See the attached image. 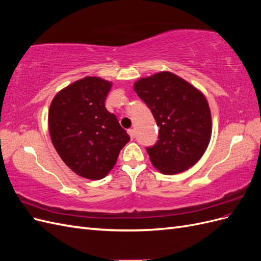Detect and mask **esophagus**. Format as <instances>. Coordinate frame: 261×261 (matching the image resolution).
<instances>
[{
    "label": "esophagus",
    "instance_id": "obj_1",
    "mask_svg": "<svg viewBox=\"0 0 261 261\" xmlns=\"http://www.w3.org/2000/svg\"><path fill=\"white\" fill-rule=\"evenodd\" d=\"M127 133H128L129 137H130L132 139H134V137H135V130H134L133 128H129V129L127 130Z\"/></svg>",
    "mask_w": 261,
    "mask_h": 261
}]
</instances>
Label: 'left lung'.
Wrapping results in <instances>:
<instances>
[{
	"instance_id": "obj_1",
	"label": "left lung",
	"mask_w": 261,
	"mask_h": 261,
	"mask_svg": "<svg viewBox=\"0 0 261 261\" xmlns=\"http://www.w3.org/2000/svg\"><path fill=\"white\" fill-rule=\"evenodd\" d=\"M134 90L160 127L159 140L147 148L153 167L167 175L192 168L206 151L212 133L204 94L171 72L140 78Z\"/></svg>"
}]
</instances>
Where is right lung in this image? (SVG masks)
Listing matches in <instances>:
<instances>
[{"label":"right lung","mask_w":261,"mask_h":261,"mask_svg":"<svg viewBox=\"0 0 261 261\" xmlns=\"http://www.w3.org/2000/svg\"><path fill=\"white\" fill-rule=\"evenodd\" d=\"M112 83L87 76L59 91L49 109L52 144L67 167L82 177L108 175L130 137L105 101Z\"/></svg>","instance_id":"right-lung-1"}]
</instances>
